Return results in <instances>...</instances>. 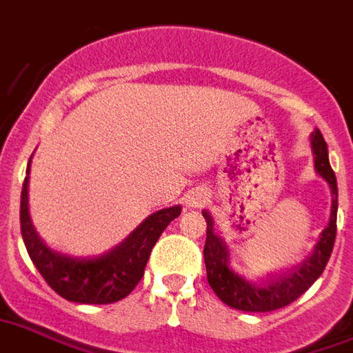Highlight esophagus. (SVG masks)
Wrapping results in <instances>:
<instances>
[{"instance_id": "1", "label": "esophagus", "mask_w": 353, "mask_h": 353, "mask_svg": "<svg viewBox=\"0 0 353 353\" xmlns=\"http://www.w3.org/2000/svg\"><path fill=\"white\" fill-rule=\"evenodd\" d=\"M208 199H210V194H208L205 188H195V190H192V192L188 194L186 205L192 208H201L207 205Z\"/></svg>"}]
</instances>
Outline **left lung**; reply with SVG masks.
<instances>
[{
  "label": "left lung",
  "mask_w": 353,
  "mask_h": 353,
  "mask_svg": "<svg viewBox=\"0 0 353 353\" xmlns=\"http://www.w3.org/2000/svg\"><path fill=\"white\" fill-rule=\"evenodd\" d=\"M310 145H312L314 154V169L331 188L333 203H331L327 228L321 231L320 241L314 246L312 256L305 259L299 267L284 274H279L274 279L261 280V282L244 279L239 272L233 271V267L230 265L228 244L214 233L212 216L208 214L207 210H203V216L207 220V241L203 248L205 265H207V280L218 295V299L223 301L228 307L244 310V312H271L276 308L288 307L290 303L307 292L325 269L336 236L339 190H336V176L329 165L327 145L320 130L312 133Z\"/></svg>",
  "instance_id": "obj_1"
}]
</instances>
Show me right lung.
<instances>
[{
	"label": "right lung",
	"mask_w": 353,
	"mask_h": 353,
	"mask_svg": "<svg viewBox=\"0 0 353 353\" xmlns=\"http://www.w3.org/2000/svg\"><path fill=\"white\" fill-rule=\"evenodd\" d=\"M26 174H30V165ZM28 180L26 176L20 197V230L26 250L54 292L82 305H109L128 297L143 279L146 261L159 235L182 210L180 205L161 208L112 250L94 258H73L48 248L37 235L28 208Z\"/></svg>",
	"instance_id": "obj_1"
}]
</instances>
